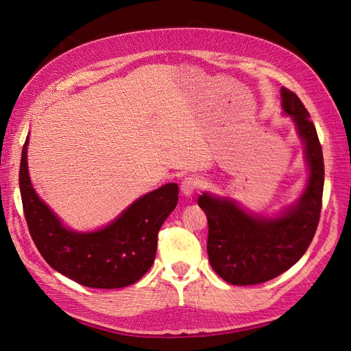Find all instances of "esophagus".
<instances>
[{"label":"esophagus","mask_w":351,"mask_h":351,"mask_svg":"<svg viewBox=\"0 0 351 351\" xmlns=\"http://www.w3.org/2000/svg\"><path fill=\"white\" fill-rule=\"evenodd\" d=\"M199 187V180L196 177H186L182 182V193L187 197L193 196Z\"/></svg>","instance_id":"1"}]
</instances>
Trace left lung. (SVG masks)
<instances>
[{
	"label": "left lung",
	"mask_w": 351,
	"mask_h": 351,
	"mask_svg": "<svg viewBox=\"0 0 351 351\" xmlns=\"http://www.w3.org/2000/svg\"><path fill=\"white\" fill-rule=\"evenodd\" d=\"M282 108L291 115L304 143L311 174L304 193L275 218L249 214L234 200L204 193L197 205L208 218V258L219 277L232 285H253L278 277L309 247L319 222L324 193L322 146L299 97L281 88Z\"/></svg>",
	"instance_id": "8db88e82"
}]
</instances>
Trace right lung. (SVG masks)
<instances>
[{
    "label": "right lung",
    "mask_w": 351,
    "mask_h": 351,
    "mask_svg": "<svg viewBox=\"0 0 351 351\" xmlns=\"http://www.w3.org/2000/svg\"><path fill=\"white\" fill-rule=\"evenodd\" d=\"M27 141L19 186L30 237L51 268L90 289H121L139 281L155 261L158 231L178 202L168 183L143 195L110 226L92 232L66 228L39 199L27 171Z\"/></svg>",
    "instance_id": "right-lung-1"
}]
</instances>
